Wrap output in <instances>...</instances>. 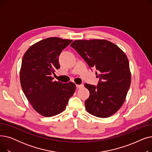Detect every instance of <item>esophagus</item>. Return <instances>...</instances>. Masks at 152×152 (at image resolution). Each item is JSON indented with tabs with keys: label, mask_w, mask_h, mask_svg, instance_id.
Returning <instances> with one entry per match:
<instances>
[{
	"label": "esophagus",
	"mask_w": 152,
	"mask_h": 152,
	"mask_svg": "<svg viewBox=\"0 0 152 152\" xmlns=\"http://www.w3.org/2000/svg\"><path fill=\"white\" fill-rule=\"evenodd\" d=\"M84 87V85L83 84H80V85H78V84H76V87L77 89H81L82 88V87Z\"/></svg>",
	"instance_id": "34e87169"
}]
</instances>
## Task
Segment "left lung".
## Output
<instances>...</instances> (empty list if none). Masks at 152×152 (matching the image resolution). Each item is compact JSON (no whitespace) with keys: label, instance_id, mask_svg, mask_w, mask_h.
Segmentation results:
<instances>
[{"label":"left lung","instance_id":"1","mask_svg":"<svg viewBox=\"0 0 152 152\" xmlns=\"http://www.w3.org/2000/svg\"><path fill=\"white\" fill-rule=\"evenodd\" d=\"M74 48L90 68L97 70V86L85 84L89 97L85 101L87 112L99 118L115 114L124 103L131 85L129 63L124 52L104 39L76 40Z\"/></svg>","mask_w":152,"mask_h":152}]
</instances>
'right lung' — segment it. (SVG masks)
Listing matches in <instances>:
<instances>
[{"label":"right lung","mask_w":152,"mask_h":152,"mask_svg":"<svg viewBox=\"0 0 152 152\" xmlns=\"http://www.w3.org/2000/svg\"><path fill=\"white\" fill-rule=\"evenodd\" d=\"M72 41L47 38L31 45L23 57L20 73L21 88L33 108L45 117L61 113L75 93V83L53 81L51 76L60 67L58 58L61 51Z\"/></svg>","instance_id":"1"}]
</instances>
